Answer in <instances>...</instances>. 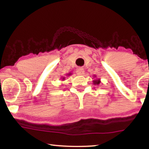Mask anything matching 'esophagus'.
<instances>
[{"mask_svg":"<svg viewBox=\"0 0 149 149\" xmlns=\"http://www.w3.org/2000/svg\"><path fill=\"white\" fill-rule=\"evenodd\" d=\"M76 73L78 75H82L84 74V69L82 68H79L76 70Z\"/></svg>","mask_w":149,"mask_h":149,"instance_id":"esophagus-1","label":"esophagus"}]
</instances>
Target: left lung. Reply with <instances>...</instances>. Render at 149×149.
<instances>
[{
  "label": "left lung",
  "mask_w": 149,
  "mask_h": 149,
  "mask_svg": "<svg viewBox=\"0 0 149 149\" xmlns=\"http://www.w3.org/2000/svg\"><path fill=\"white\" fill-rule=\"evenodd\" d=\"M99 83H100L99 81H94V84H99Z\"/></svg>",
  "instance_id": "obj_1"
}]
</instances>
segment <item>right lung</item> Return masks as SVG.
Instances as JSON below:
<instances>
[{"instance_id":"1","label":"right lung","mask_w":149,"mask_h":149,"mask_svg":"<svg viewBox=\"0 0 149 149\" xmlns=\"http://www.w3.org/2000/svg\"><path fill=\"white\" fill-rule=\"evenodd\" d=\"M63 79H64V78H63Z\"/></svg>"}]
</instances>
